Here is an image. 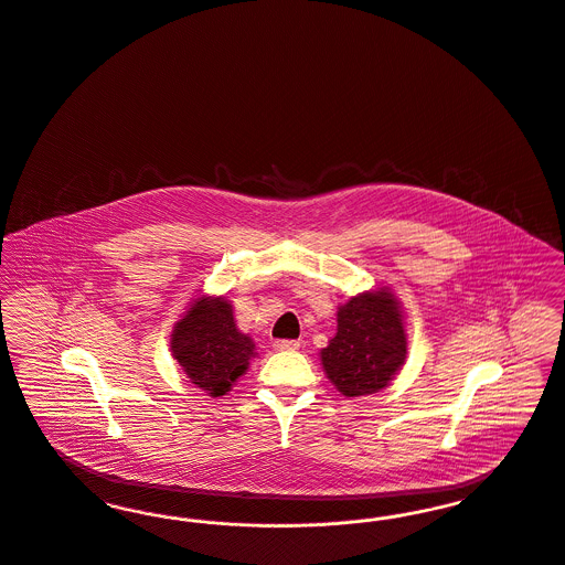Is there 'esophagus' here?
I'll list each match as a JSON object with an SVG mask.
<instances>
[{"label":"esophagus","mask_w":565,"mask_h":565,"mask_svg":"<svg viewBox=\"0 0 565 565\" xmlns=\"http://www.w3.org/2000/svg\"><path fill=\"white\" fill-rule=\"evenodd\" d=\"M274 349H276V351H297V349H299V342H297V340H276V342H274Z\"/></svg>","instance_id":"obj_1"}]
</instances>
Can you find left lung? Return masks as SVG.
I'll use <instances>...</instances> for the list:
<instances>
[{"label":"left lung","mask_w":565,"mask_h":565,"mask_svg":"<svg viewBox=\"0 0 565 565\" xmlns=\"http://www.w3.org/2000/svg\"><path fill=\"white\" fill-rule=\"evenodd\" d=\"M406 359V333L386 289L351 297L338 310V333L321 351L329 381L349 397L388 385Z\"/></svg>","instance_id":"8db88e82"}]
</instances>
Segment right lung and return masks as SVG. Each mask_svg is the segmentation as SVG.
I'll list each match as a JSON object with an SVG mask.
<instances>
[{"label": "right lung", "mask_w": 565, "mask_h": 565, "mask_svg": "<svg viewBox=\"0 0 565 565\" xmlns=\"http://www.w3.org/2000/svg\"><path fill=\"white\" fill-rule=\"evenodd\" d=\"M255 344L239 333L227 299H198L172 335V353L186 379L212 397L225 395L255 355Z\"/></svg>", "instance_id": "obj_1"}]
</instances>
